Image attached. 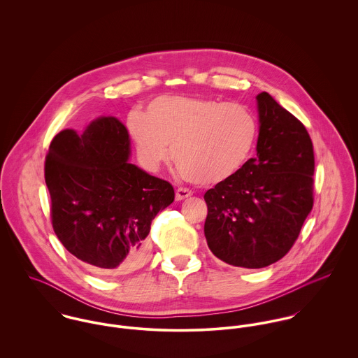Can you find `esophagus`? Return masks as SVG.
Instances as JSON below:
<instances>
[{
  "label": "esophagus",
  "instance_id": "esophagus-1",
  "mask_svg": "<svg viewBox=\"0 0 358 358\" xmlns=\"http://www.w3.org/2000/svg\"><path fill=\"white\" fill-rule=\"evenodd\" d=\"M192 194H193V193H192L190 190L180 187V189H178V190H176V201H182V200H186V199H187V197H190Z\"/></svg>",
  "mask_w": 358,
  "mask_h": 358
}]
</instances>
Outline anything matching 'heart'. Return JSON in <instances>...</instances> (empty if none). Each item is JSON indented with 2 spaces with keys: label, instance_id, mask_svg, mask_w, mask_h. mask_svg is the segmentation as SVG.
<instances>
[{
  "label": "heart",
  "instance_id": "1",
  "mask_svg": "<svg viewBox=\"0 0 358 358\" xmlns=\"http://www.w3.org/2000/svg\"><path fill=\"white\" fill-rule=\"evenodd\" d=\"M129 134L149 169L169 157L180 172L200 185L230 179L245 162L254 146L255 115L240 103L185 96H159L145 114L128 120Z\"/></svg>",
  "mask_w": 358,
  "mask_h": 358
}]
</instances>
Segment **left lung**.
Listing matches in <instances>:
<instances>
[{
	"label": "left lung",
	"instance_id": "obj_1",
	"mask_svg": "<svg viewBox=\"0 0 358 358\" xmlns=\"http://www.w3.org/2000/svg\"><path fill=\"white\" fill-rule=\"evenodd\" d=\"M256 101V157L204 194L209 250L247 268L287 255L314 203V152L305 125L267 92Z\"/></svg>",
	"mask_w": 358,
	"mask_h": 358
}]
</instances>
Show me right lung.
<instances>
[{
	"mask_svg": "<svg viewBox=\"0 0 358 358\" xmlns=\"http://www.w3.org/2000/svg\"><path fill=\"white\" fill-rule=\"evenodd\" d=\"M129 154L127 128L101 117L83 135L59 132L45 158L53 231L99 274L142 266L152 222L175 200L172 185L128 162Z\"/></svg>",
	"mask_w": 358,
	"mask_h": 358,
	"instance_id": "1",
	"label": "right lung"
}]
</instances>
